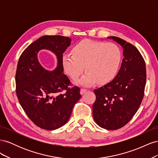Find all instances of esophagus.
Returning <instances> with one entry per match:
<instances>
[{"instance_id":"obj_1","label":"esophagus","mask_w":158,"mask_h":158,"mask_svg":"<svg viewBox=\"0 0 158 158\" xmlns=\"http://www.w3.org/2000/svg\"><path fill=\"white\" fill-rule=\"evenodd\" d=\"M87 89H84V88H81L80 89V94H84V93H85L87 92Z\"/></svg>"}]
</instances>
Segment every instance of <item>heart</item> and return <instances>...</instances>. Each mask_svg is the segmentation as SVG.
I'll return each instance as SVG.
<instances>
[{
	"label": "heart",
	"instance_id": "1",
	"mask_svg": "<svg viewBox=\"0 0 158 158\" xmlns=\"http://www.w3.org/2000/svg\"><path fill=\"white\" fill-rule=\"evenodd\" d=\"M122 58L119 47L113 43L84 40L76 44L72 52L63 55L62 63L65 72L76 80L85 73L78 83L89 86L96 83L106 84L117 73Z\"/></svg>",
	"mask_w": 158,
	"mask_h": 158
}]
</instances>
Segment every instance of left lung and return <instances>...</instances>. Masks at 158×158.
Returning <instances> with one entry per match:
<instances>
[{
  "label": "left lung",
  "mask_w": 158,
  "mask_h": 158,
  "mask_svg": "<svg viewBox=\"0 0 158 158\" xmlns=\"http://www.w3.org/2000/svg\"><path fill=\"white\" fill-rule=\"evenodd\" d=\"M120 44L124 58L121 69L111 82L94 89V121L107 130L121 128L131 120L144 98L146 82V63L139 51L121 38L109 37Z\"/></svg>",
  "instance_id": "1"
}]
</instances>
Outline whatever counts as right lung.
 <instances>
[{
  "mask_svg": "<svg viewBox=\"0 0 158 158\" xmlns=\"http://www.w3.org/2000/svg\"><path fill=\"white\" fill-rule=\"evenodd\" d=\"M71 40L62 35H45L23 51L16 73V92L27 117L37 127L55 130L67 123L75 103L81 98L80 88H69L71 82L63 73V52ZM41 49L53 52L58 60L53 71L45 70L37 59Z\"/></svg>",
  "mask_w": 158,
  "mask_h": 158,
  "instance_id": "1",
  "label": "right lung"
}]
</instances>
